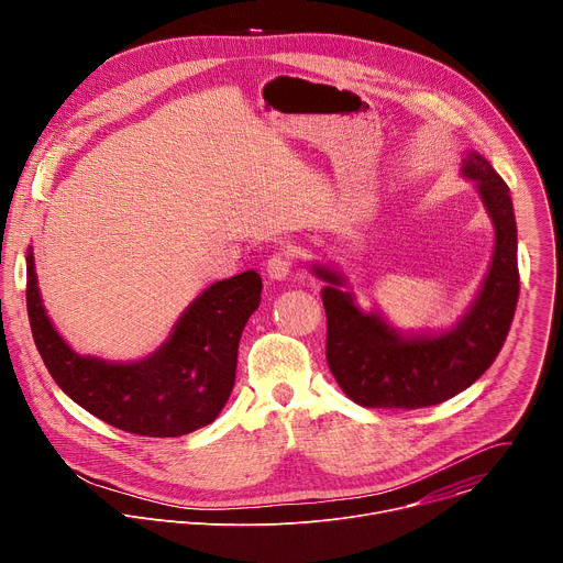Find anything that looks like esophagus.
<instances>
[{
  "label": "esophagus",
  "instance_id": "1",
  "mask_svg": "<svg viewBox=\"0 0 563 563\" xmlns=\"http://www.w3.org/2000/svg\"><path fill=\"white\" fill-rule=\"evenodd\" d=\"M291 254L289 252H278L267 261V276L272 280H285L291 269Z\"/></svg>",
  "mask_w": 563,
  "mask_h": 563
}]
</instances>
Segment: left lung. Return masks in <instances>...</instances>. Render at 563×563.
I'll use <instances>...</instances> for the list:
<instances>
[{"mask_svg": "<svg viewBox=\"0 0 563 563\" xmlns=\"http://www.w3.org/2000/svg\"><path fill=\"white\" fill-rule=\"evenodd\" d=\"M461 176L472 180L495 227V252L484 283L456 325L404 334L378 309L363 311L347 280L311 265L328 313V365L341 389L363 408L417 410L443 404L484 374L504 347L517 298V222L510 189L488 159L467 151Z\"/></svg>", "mask_w": 563, "mask_h": 563, "instance_id": "left-lung-1", "label": "left lung"}]
</instances>
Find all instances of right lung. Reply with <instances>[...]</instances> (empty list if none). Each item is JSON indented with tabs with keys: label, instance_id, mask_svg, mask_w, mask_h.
<instances>
[{
	"label": "right lung",
	"instance_id": "1",
	"mask_svg": "<svg viewBox=\"0 0 563 563\" xmlns=\"http://www.w3.org/2000/svg\"><path fill=\"white\" fill-rule=\"evenodd\" d=\"M250 269L207 287L153 354L115 363L77 354L42 305L33 247L26 254V309L33 341L53 380L100 421L140 437H183L216 421L235 380L238 343L261 305Z\"/></svg>",
	"mask_w": 563,
	"mask_h": 563
}]
</instances>
